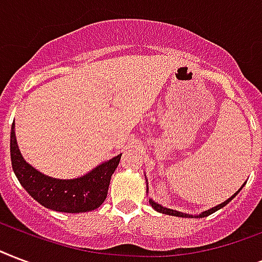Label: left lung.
<instances>
[{"label": "left lung", "instance_id": "left-lung-1", "mask_svg": "<svg viewBox=\"0 0 262 262\" xmlns=\"http://www.w3.org/2000/svg\"><path fill=\"white\" fill-rule=\"evenodd\" d=\"M241 189H242V188H241ZM241 189H239V191H241ZM239 191H237V192H239ZM237 192H236V193H233L232 196L229 198V199H227V201H225V202H223V203H221V205H219V206L213 207V209H210V210H206V211H203L202 214H199V217H207V215L213 214V213H214V211H217V210H219V209H221V207H224L225 205H227V203H229V202H231V201H232L233 198L236 196V195H237ZM149 203H151V206H152L154 209H155V210H157V211H159V213H163V214L176 215V217H192V215H188V214H185V213H180V211L170 210V209H166V207H162V206H161V205H158V203H155V202H154L152 199H149Z\"/></svg>", "mask_w": 262, "mask_h": 262}]
</instances>
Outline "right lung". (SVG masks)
I'll return each mask as SVG.
<instances>
[{
  "mask_svg": "<svg viewBox=\"0 0 262 262\" xmlns=\"http://www.w3.org/2000/svg\"><path fill=\"white\" fill-rule=\"evenodd\" d=\"M121 155L74 180H57L43 176L26 162L16 143L15 122L11 129V161L19 183L42 206L63 213L92 211L104 202L111 176L117 169Z\"/></svg>",
  "mask_w": 262,
  "mask_h": 262,
  "instance_id": "add662e5",
  "label": "right lung"
}]
</instances>
